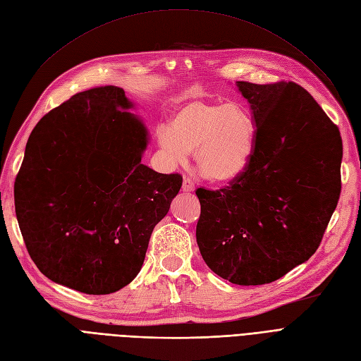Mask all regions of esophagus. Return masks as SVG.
<instances>
[{"mask_svg": "<svg viewBox=\"0 0 361 361\" xmlns=\"http://www.w3.org/2000/svg\"><path fill=\"white\" fill-rule=\"evenodd\" d=\"M182 190L186 192H191L195 190V183L190 176H185L183 178V183H182Z\"/></svg>", "mask_w": 361, "mask_h": 361, "instance_id": "34e87169", "label": "esophagus"}]
</instances>
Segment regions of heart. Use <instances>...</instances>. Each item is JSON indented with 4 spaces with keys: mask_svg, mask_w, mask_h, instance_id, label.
I'll return each mask as SVG.
<instances>
[{
    "mask_svg": "<svg viewBox=\"0 0 361 361\" xmlns=\"http://www.w3.org/2000/svg\"><path fill=\"white\" fill-rule=\"evenodd\" d=\"M158 139L175 164H185L188 152L195 151L201 175L213 182H228L249 163L255 126L237 105L194 100L175 112L170 130L161 128Z\"/></svg>",
    "mask_w": 361,
    "mask_h": 361,
    "instance_id": "b5f03b06",
    "label": "heart"
}]
</instances>
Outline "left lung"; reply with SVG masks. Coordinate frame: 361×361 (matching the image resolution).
<instances>
[{
    "label": "left lung",
    "mask_w": 361,
    "mask_h": 361,
    "mask_svg": "<svg viewBox=\"0 0 361 361\" xmlns=\"http://www.w3.org/2000/svg\"><path fill=\"white\" fill-rule=\"evenodd\" d=\"M256 126L249 163L228 186L197 188V243L207 267L240 286L272 283L319 249L341 195L342 140L292 81H237Z\"/></svg>",
    "instance_id": "obj_1"
}]
</instances>
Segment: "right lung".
I'll return each mask as SVG.
<instances>
[{"label":"right lung","mask_w":361,"mask_h":361,"mask_svg":"<svg viewBox=\"0 0 361 361\" xmlns=\"http://www.w3.org/2000/svg\"><path fill=\"white\" fill-rule=\"evenodd\" d=\"M124 90L102 85L42 117L14 182L25 246L51 281L87 295L130 283L182 186L142 164L148 133Z\"/></svg>","instance_id":"1"}]
</instances>
